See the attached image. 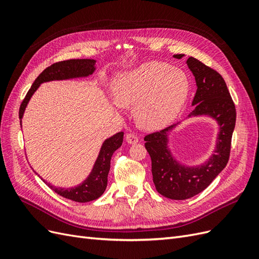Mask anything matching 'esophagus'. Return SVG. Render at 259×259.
Masks as SVG:
<instances>
[{
	"label": "esophagus",
	"instance_id": "1",
	"mask_svg": "<svg viewBox=\"0 0 259 259\" xmlns=\"http://www.w3.org/2000/svg\"><path fill=\"white\" fill-rule=\"evenodd\" d=\"M125 139H126L127 144L130 145H135L138 143V137L135 134H133V133H128V134H126Z\"/></svg>",
	"mask_w": 259,
	"mask_h": 259
}]
</instances>
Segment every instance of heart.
Masks as SVG:
<instances>
[{
    "label": "heart",
    "mask_w": 259,
    "mask_h": 259,
    "mask_svg": "<svg viewBox=\"0 0 259 259\" xmlns=\"http://www.w3.org/2000/svg\"><path fill=\"white\" fill-rule=\"evenodd\" d=\"M117 104L136 105V119L144 127L158 130L173 122L189 95L186 74L165 62L149 61L117 74L112 82Z\"/></svg>",
    "instance_id": "1"
}]
</instances>
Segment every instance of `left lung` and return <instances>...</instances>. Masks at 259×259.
<instances>
[{
	"mask_svg": "<svg viewBox=\"0 0 259 259\" xmlns=\"http://www.w3.org/2000/svg\"><path fill=\"white\" fill-rule=\"evenodd\" d=\"M184 56V54H178L174 55V58L182 59ZM187 65L197 83V93L192 100L194 109L188 116L211 117L218 124V133L213 153L204 163L192 166L176 160L168 147L169 135L180 122L145 137V147L151 158L155 189L171 200L194 197L207 188L226 167L236 126V107L223 76L193 57L187 59Z\"/></svg>",
	"mask_w": 259,
	"mask_h": 259,
	"instance_id": "1",
	"label": "left lung"
}]
</instances>
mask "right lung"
Listing matches in <instances>:
<instances>
[{
    "instance_id": "right-lung-1",
    "label": "right lung",
    "mask_w": 259,
    "mask_h": 259,
    "mask_svg": "<svg viewBox=\"0 0 259 259\" xmlns=\"http://www.w3.org/2000/svg\"><path fill=\"white\" fill-rule=\"evenodd\" d=\"M96 70V60L94 59H70L56 62L46 68L44 71L38 75L33 82L31 89L27 93L19 109V119L21 125V119L25 113L29 101L32 97L40 85L45 82L51 81H62L70 79H79V77H88L92 75ZM123 132L116 133L115 135L107 138L101 145L99 154L94 163V166L90 175L83 182L74 187L61 188L53 186L50 183L43 182L48 185L52 190L58 193L61 197L72 200L74 202L85 203L98 199L103 194L107 188L108 174L110 170L111 156L116 149H119L123 143Z\"/></svg>"
}]
</instances>
